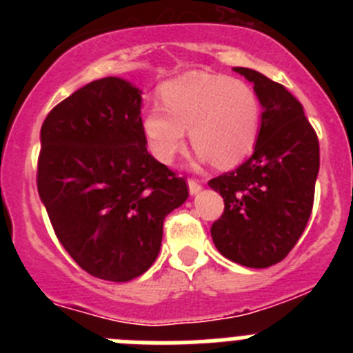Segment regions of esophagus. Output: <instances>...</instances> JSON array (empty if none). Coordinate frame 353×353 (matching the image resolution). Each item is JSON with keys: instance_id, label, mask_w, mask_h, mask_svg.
<instances>
[{"instance_id": "esophagus-1", "label": "esophagus", "mask_w": 353, "mask_h": 353, "mask_svg": "<svg viewBox=\"0 0 353 353\" xmlns=\"http://www.w3.org/2000/svg\"><path fill=\"white\" fill-rule=\"evenodd\" d=\"M187 187H189V192H191V196L198 194V192L201 191V185H199V182H196V180H187Z\"/></svg>"}]
</instances>
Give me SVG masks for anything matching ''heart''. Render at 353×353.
<instances>
[{"instance_id":"1","label":"heart","mask_w":353,"mask_h":353,"mask_svg":"<svg viewBox=\"0 0 353 353\" xmlns=\"http://www.w3.org/2000/svg\"><path fill=\"white\" fill-rule=\"evenodd\" d=\"M161 105L143 111L148 148L170 164L185 145L189 130L196 157L232 166L251 154L260 134L261 104L248 83L219 74L189 72L162 84Z\"/></svg>"}]
</instances>
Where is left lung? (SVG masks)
<instances>
[{
	"label": "left lung",
	"instance_id": "obj_1",
	"mask_svg": "<svg viewBox=\"0 0 353 353\" xmlns=\"http://www.w3.org/2000/svg\"><path fill=\"white\" fill-rule=\"evenodd\" d=\"M233 70L254 84L260 134L244 164L208 182L224 199L210 233L224 258L265 269L292 251L310 221L320 146L302 104L283 84L252 68Z\"/></svg>",
	"mask_w": 353,
	"mask_h": 353
}]
</instances>
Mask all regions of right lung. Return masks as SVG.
<instances>
[{
	"label": "right lung",
	"mask_w": 353,
	"mask_h": 353,
	"mask_svg": "<svg viewBox=\"0 0 353 353\" xmlns=\"http://www.w3.org/2000/svg\"><path fill=\"white\" fill-rule=\"evenodd\" d=\"M141 90L104 77L67 97L40 129L39 196L72 260L93 277L141 276L162 223L185 203L183 179L155 161L141 129Z\"/></svg>",
	"instance_id": "add662e5"
}]
</instances>
